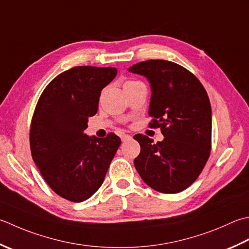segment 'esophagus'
Masks as SVG:
<instances>
[{
    "label": "esophagus",
    "instance_id": "obj_1",
    "mask_svg": "<svg viewBox=\"0 0 249 249\" xmlns=\"http://www.w3.org/2000/svg\"><path fill=\"white\" fill-rule=\"evenodd\" d=\"M131 138V136H129V135H123V136H122V137H121V139H122V141H123V142H125V141L126 140H128V139H130Z\"/></svg>",
    "mask_w": 249,
    "mask_h": 249
}]
</instances>
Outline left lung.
<instances>
[{
    "instance_id": "8db88e82",
    "label": "left lung",
    "mask_w": 249,
    "mask_h": 249,
    "mask_svg": "<svg viewBox=\"0 0 249 249\" xmlns=\"http://www.w3.org/2000/svg\"><path fill=\"white\" fill-rule=\"evenodd\" d=\"M151 86L150 127H160L164 139L153 143L136 135L141 151L134 164L149 187L178 193L191 186L205 166L212 148V108L208 95L193 73L167 60L131 66Z\"/></svg>"
}]
</instances>
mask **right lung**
Wrapping results in <instances>:
<instances>
[{
  "mask_svg": "<svg viewBox=\"0 0 249 249\" xmlns=\"http://www.w3.org/2000/svg\"><path fill=\"white\" fill-rule=\"evenodd\" d=\"M116 73L111 67L72 68L45 87L34 110L32 159L53 191L68 201H85L101 187L121 144L113 133L106 138L84 134L102 89Z\"/></svg>",
  "mask_w": 249,
  "mask_h": 249,
  "instance_id": "1",
  "label": "right lung"
}]
</instances>
